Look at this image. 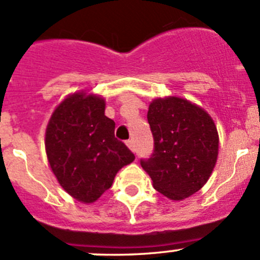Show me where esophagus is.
Here are the masks:
<instances>
[{
  "label": "esophagus",
  "mask_w": 260,
  "mask_h": 260,
  "mask_svg": "<svg viewBox=\"0 0 260 260\" xmlns=\"http://www.w3.org/2000/svg\"><path fill=\"white\" fill-rule=\"evenodd\" d=\"M125 145H127V147L131 149V151H135V143H133L132 140L127 141V142H125Z\"/></svg>",
  "instance_id": "34e87169"
}]
</instances>
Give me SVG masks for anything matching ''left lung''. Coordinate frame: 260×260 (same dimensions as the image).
Returning a JSON list of instances; mask_svg holds the SVG:
<instances>
[{
    "label": "left lung",
    "mask_w": 260,
    "mask_h": 260,
    "mask_svg": "<svg viewBox=\"0 0 260 260\" xmlns=\"http://www.w3.org/2000/svg\"><path fill=\"white\" fill-rule=\"evenodd\" d=\"M154 151L141 166L153 187L172 201L198 192L210 179L219 154V133L211 115L175 95L156 98L147 113Z\"/></svg>",
    "instance_id": "1"
}]
</instances>
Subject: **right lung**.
Masks as SVG:
<instances>
[{"instance_id": "add662e5", "label": "right lung", "mask_w": 260, "mask_h": 260, "mask_svg": "<svg viewBox=\"0 0 260 260\" xmlns=\"http://www.w3.org/2000/svg\"><path fill=\"white\" fill-rule=\"evenodd\" d=\"M106 99L89 90L65 96L52 112L45 151L62 188L83 204H93L108 190L135 154L114 137L115 123L104 114Z\"/></svg>"}]
</instances>
